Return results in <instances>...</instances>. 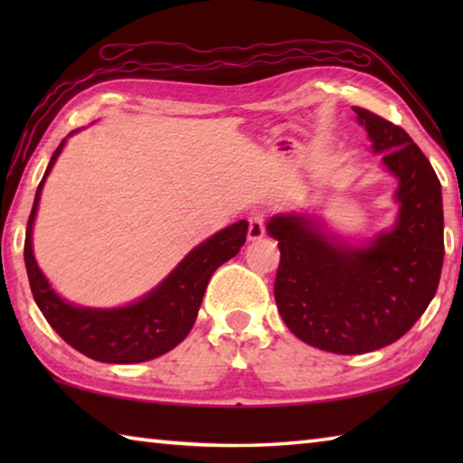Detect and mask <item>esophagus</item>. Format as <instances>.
<instances>
[{"label":"esophagus","mask_w":463,"mask_h":463,"mask_svg":"<svg viewBox=\"0 0 463 463\" xmlns=\"http://www.w3.org/2000/svg\"><path fill=\"white\" fill-rule=\"evenodd\" d=\"M265 234V224H263V214H250L249 216V229H247V239L257 241Z\"/></svg>","instance_id":"obj_1"}]
</instances>
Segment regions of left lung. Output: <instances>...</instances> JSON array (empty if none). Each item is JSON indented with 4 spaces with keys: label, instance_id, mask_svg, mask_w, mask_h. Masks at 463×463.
I'll return each mask as SVG.
<instances>
[{
    "label": "left lung",
    "instance_id": "8db88e82",
    "mask_svg": "<svg viewBox=\"0 0 463 463\" xmlns=\"http://www.w3.org/2000/svg\"><path fill=\"white\" fill-rule=\"evenodd\" d=\"M372 151L396 177V221L364 245L328 231L323 216L276 214V304L298 339L339 355L386 347L409 333L437 292L443 268L441 184L401 127L354 108Z\"/></svg>",
    "mask_w": 463,
    "mask_h": 463
}]
</instances>
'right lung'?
Masks as SVG:
<instances>
[{"instance_id":"1","label":"right lung","mask_w":463,"mask_h":463,"mask_svg":"<svg viewBox=\"0 0 463 463\" xmlns=\"http://www.w3.org/2000/svg\"><path fill=\"white\" fill-rule=\"evenodd\" d=\"M65 143L67 138H62L51 156L43 182L38 184L26 226L24 261L36 307L62 341L96 362L140 364L167 354L192 331L210 278L245 245L249 224L239 221L214 232L194 247L165 279L135 302L116 308H91L69 302L54 292L51 281L38 268L33 249V226L44 179L49 177Z\"/></svg>"}]
</instances>
